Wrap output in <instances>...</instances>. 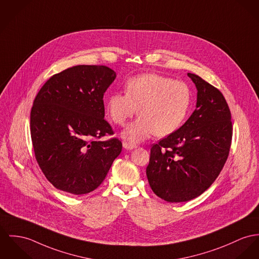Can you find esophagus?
<instances>
[{"mask_svg": "<svg viewBox=\"0 0 259 259\" xmlns=\"http://www.w3.org/2000/svg\"><path fill=\"white\" fill-rule=\"evenodd\" d=\"M123 147L127 150H133L135 148H137L138 146L136 144H133V143H129V142H124L123 143Z\"/></svg>", "mask_w": 259, "mask_h": 259, "instance_id": "obj_1", "label": "esophagus"}]
</instances>
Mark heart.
Returning a JSON list of instances; mask_svg holds the SVG:
<instances>
[{
	"label": "heart",
	"mask_w": 259,
	"mask_h": 259,
	"mask_svg": "<svg viewBox=\"0 0 259 259\" xmlns=\"http://www.w3.org/2000/svg\"><path fill=\"white\" fill-rule=\"evenodd\" d=\"M190 104L191 91L186 82L149 73L127 80L125 94H112L107 100V112L113 123L123 126L138 108V119L125 128L122 136L139 143L153 134L162 137L177 131Z\"/></svg>",
	"instance_id": "heart-1"
}]
</instances>
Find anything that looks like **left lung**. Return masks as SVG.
<instances>
[{
	"mask_svg": "<svg viewBox=\"0 0 259 259\" xmlns=\"http://www.w3.org/2000/svg\"><path fill=\"white\" fill-rule=\"evenodd\" d=\"M197 88L196 109L167 137L151 148L147 178L159 198L170 203L194 199L218 178L229 157L233 124L217 88L188 73Z\"/></svg>",
	"mask_w": 259,
	"mask_h": 259,
	"instance_id": "obj_1",
	"label": "left lung"
}]
</instances>
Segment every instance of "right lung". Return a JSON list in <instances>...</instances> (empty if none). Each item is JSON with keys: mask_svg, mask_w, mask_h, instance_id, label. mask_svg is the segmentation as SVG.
I'll list each match as a JSON object with an SVG mask.
<instances>
[{"mask_svg": "<svg viewBox=\"0 0 259 259\" xmlns=\"http://www.w3.org/2000/svg\"><path fill=\"white\" fill-rule=\"evenodd\" d=\"M116 77L109 67L78 65L53 75L36 95L30 111L35 159L57 189L82 195L97 189L122 143L104 119L103 95Z\"/></svg>", "mask_w": 259, "mask_h": 259, "instance_id": "1", "label": "right lung"}]
</instances>
